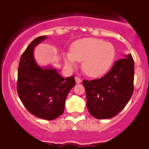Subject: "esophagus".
I'll return each mask as SVG.
<instances>
[{
	"instance_id": "obj_1",
	"label": "esophagus",
	"mask_w": 149,
	"mask_h": 149,
	"mask_svg": "<svg viewBox=\"0 0 149 149\" xmlns=\"http://www.w3.org/2000/svg\"><path fill=\"white\" fill-rule=\"evenodd\" d=\"M75 80H76V82L78 83V84L81 82V79L79 77H78V76H76V77H75Z\"/></svg>"
}]
</instances>
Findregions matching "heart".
I'll return each mask as SVG.
<instances>
[{
    "label": "heart",
    "mask_w": 149,
    "mask_h": 149,
    "mask_svg": "<svg viewBox=\"0 0 149 149\" xmlns=\"http://www.w3.org/2000/svg\"><path fill=\"white\" fill-rule=\"evenodd\" d=\"M113 45L96 38H84L73 44L70 54L65 56V62L73 66L82 61V70L88 76L98 77L108 71L114 61Z\"/></svg>",
    "instance_id": "b5f03b06"
}]
</instances>
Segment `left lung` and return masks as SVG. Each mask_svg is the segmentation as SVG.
Instances as JSON below:
<instances>
[{
	"label": "left lung",
	"mask_w": 149,
	"mask_h": 149,
	"mask_svg": "<svg viewBox=\"0 0 149 149\" xmlns=\"http://www.w3.org/2000/svg\"><path fill=\"white\" fill-rule=\"evenodd\" d=\"M134 79V61L128 54L116 61L100 79L83 80L90 113L96 119L104 120L120 113L133 94Z\"/></svg>",
	"instance_id": "8db88e82"
}]
</instances>
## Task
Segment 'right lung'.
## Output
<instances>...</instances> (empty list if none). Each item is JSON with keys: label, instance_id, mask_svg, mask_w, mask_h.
<instances>
[{"label": "right lung", "instance_id": "add662e5", "mask_svg": "<svg viewBox=\"0 0 149 149\" xmlns=\"http://www.w3.org/2000/svg\"><path fill=\"white\" fill-rule=\"evenodd\" d=\"M47 38H35L21 55L18 70L17 91L29 113L47 120H55L64 113L65 100L76 84L73 77L66 79L56 70L39 68L33 58L34 47Z\"/></svg>", "mask_w": 149, "mask_h": 149}]
</instances>
